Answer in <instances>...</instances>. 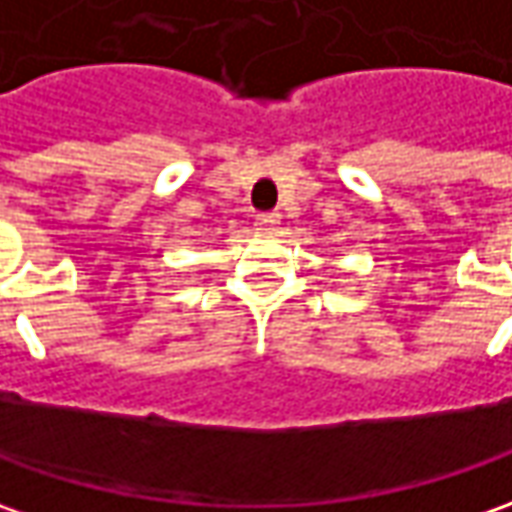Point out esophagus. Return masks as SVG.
<instances>
[{
	"label": "esophagus",
	"mask_w": 512,
	"mask_h": 512,
	"mask_svg": "<svg viewBox=\"0 0 512 512\" xmlns=\"http://www.w3.org/2000/svg\"><path fill=\"white\" fill-rule=\"evenodd\" d=\"M277 223H280V215H277V212H263V215H257L255 218V226L260 232H274Z\"/></svg>",
	"instance_id": "obj_1"
}]
</instances>
